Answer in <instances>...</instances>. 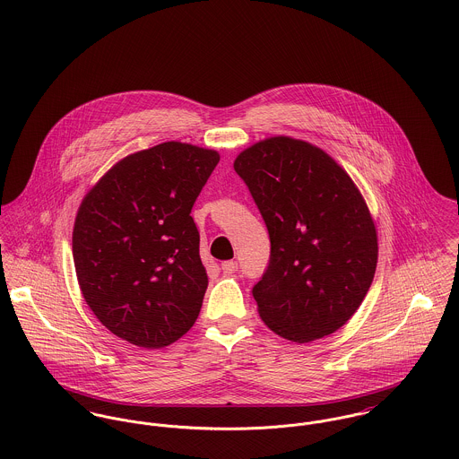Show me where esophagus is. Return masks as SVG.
<instances>
[{
  "instance_id": "obj_1",
  "label": "esophagus",
  "mask_w": 459,
  "mask_h": 459,
  "mask_svg": "<svg viewBox=\"0 0 459 459\" xmlns=\"http://www.w3.org/2000/svg\"><path fill=\"white\" fill-rule=\"evenodd\" d=\"M221 268L224 273H233L237 268H238V263L233 262V260H228V262L221 263Z\"/></svg>"
}]
</instances>
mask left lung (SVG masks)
Listing matches in <instances>:
<instances>
[{
  "label": "left lung",
  "instance_id": "left-lung-1",
  "mask_svg": "<svg viewBox=\"0 0 459 459\" xmlns=\"http://www.w3.org/2000/svg\"><path fill=\"white\" fill-rule=\"evenodd\" d=\"M233 168L270 235V263L253 288L263 324L300 344L333 333L377 272L378 235L362 193L325 150L290 135L247 146Z\"/></svg>",
  "mask_w": 459,
  "mask_h": 459
}]
</instances>
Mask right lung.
<instances>
[{
    "instance_id": "obj_1",
    "label": "right lung",
    "mask_w": 459,
    "mask_h": 459,
    "mask_svg": "<svg viewBox=\"0 0 459 459\" xmlns=\"http://www.w3.org/2000/svg\"><path fill=\"white\" fill-rule=\"evenodd\" d=\"M219 159L166 141L120 159L79 204L72 255L81 293L131 344L169 346L196 322L208 277L191 210Z\"/></svg>"
}]
</instances>
